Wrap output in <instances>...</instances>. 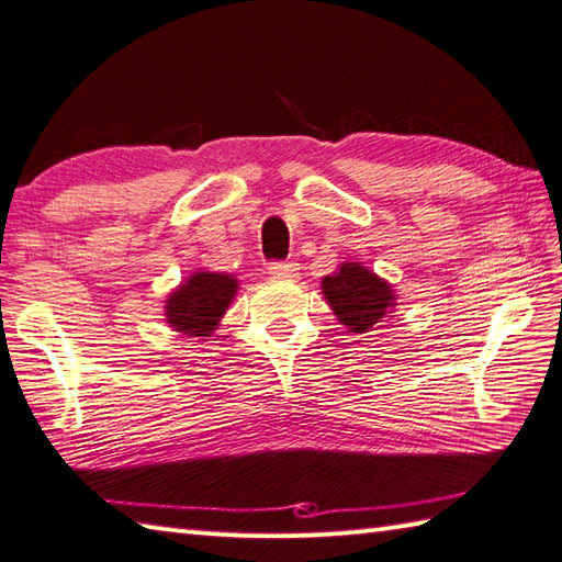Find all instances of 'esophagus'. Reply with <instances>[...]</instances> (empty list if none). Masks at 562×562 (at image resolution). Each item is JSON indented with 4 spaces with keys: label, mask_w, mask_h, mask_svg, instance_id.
<instances>
[{
    "label": "esophagus",
    "mask_w": 562,
    "mask_h": 562,
    "mask_svg": "<svg viewBox=\"0 0 562 562\" xmlns=\"http://www.w3.org/2000/svg\"><path fill=\"white\" fill-rule=\"evenodd\" d=\"M268 272L272 278H280V280H290L296 278V272H300V262L294 260H282V262H270Z\"/></svg>",
    "instance_id": "1"
}]
</instances>
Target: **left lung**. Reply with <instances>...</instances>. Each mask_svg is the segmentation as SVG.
Segmentation results:
<instances>
[{"label": "left lung", "mask_w": 562, "mask_h": 562, "mask_svg": "<svg viewBox=\"0 0 562 562\" xmlns=\"http://www.w3.org/2000/svg\"><path fill=\"white\" fill-rule=\"evenodd\" d=\"M321 290L333 314L350 333H367L396 306V292L362 262H342L338 272L326 274Z\"/></svg>", "instance_id": "8db88e82"}]
</instances>
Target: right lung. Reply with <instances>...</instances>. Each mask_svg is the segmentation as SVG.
I'll use <instances>...</instances> for the list:
<instances>
[{
  "instance_id": "add662e5",
  "label": "right lung",
  "mask_w": 562,
  "mask_h": 562,
  "mask_svg": "<svg viewBox=\"0 0 562 562\" xmlns=\"http://www.w3.org/2000/svg\"><path fill=\"white\" fill-rule=\"evenodd\" d=\"M238 282L226 272H193L166 300V324L190 338H210L226 306L236 296Z\"/></svg>"
}]
</instances>
